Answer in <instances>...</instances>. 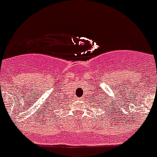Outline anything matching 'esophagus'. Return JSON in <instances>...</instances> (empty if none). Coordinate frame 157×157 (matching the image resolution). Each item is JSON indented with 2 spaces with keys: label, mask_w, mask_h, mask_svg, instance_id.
Masks as SVG:
<instances>
[{
  "label": "esophagus",
  "mask_w": 157,
  "mask_h": 157,
  "mask_svg": "<svg viewBox=\"0 0 157 157\" xmlns=\"http://www.w3.org/2000/svg\"><path fill=\"white\" fill-rule=\"evenodd\" d=\"M84 99V98H83V97H81V98H80V100H81V101H82V100Z\"/></svg>",
  "instance_id": "obj_1"
}]
</instances>
